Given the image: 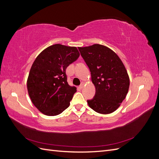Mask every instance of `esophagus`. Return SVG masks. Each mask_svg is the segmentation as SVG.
Wrapping results in <instances>:
<instances>
[{
  "label": "esophagus",
  "instance_id": "34e87169",
  "mask_svg": "<svg viewBox=\"0 0 159 159\" xmlns=\"http://www.w3.org/2000/svg\"><path fill=\"white\" fill-rule=\"evenodd\" d=\"M84 83H82V84H81L80 85V89H82V88H84Z\"/></svg>",
  "mask_w": 159,
  "mask_h": 159
}]
</instances>
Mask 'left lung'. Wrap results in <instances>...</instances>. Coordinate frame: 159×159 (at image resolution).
Segmentation results:
<instances>
[{"mask_svg":"<svg viewBox=\"0 0 159 159\" xmlns=\"http://www.w3.org/2000/svg\"><path fill=\"white\" fill-rule=\"evenodd\" d=\"M78 49L89 67L95 88V95L92 99L88 100V105L99 113L114 112L125 99L130 84L121 60L116 53L103 45L95 44Z\"/></svg>","mask_w":159,"mask_h":159,"instance_id":"8db88e82","label":"left lung"}]
</instances>
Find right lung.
Here are the masks:
<instances>
[{"label":"right lung","mask_w":159,"mask_h":159,"mask_svg":"<svg viewBox=\"0 0 159 159\" xmlns=\"http://www.w3.org/2000/svg\"><path fill=\"white\" fill-rule=\"evenodd\" d=\"M79 56L76 47L57 44L36 57L28 77L27 89L32 103L43 114L55 116L69 107L77 89L68 84L66 70Z\"/></svg>","instance_id":"add662e5"}]
</instances>
